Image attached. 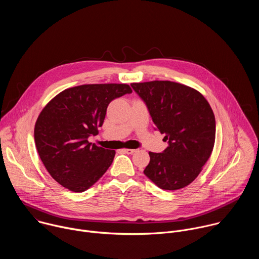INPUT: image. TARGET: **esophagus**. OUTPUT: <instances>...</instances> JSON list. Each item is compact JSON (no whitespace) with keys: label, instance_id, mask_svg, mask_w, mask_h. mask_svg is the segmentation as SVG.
Returning a JSON list of instances; mask_svg holds the SVG:
<instances>
[{"label":"esophagus","instance_id":"obj_1","mask_svg":"<svg viewBox=\"0 0 259 259\" xmlns=\"http://www.w3.org/2000/svg\"><path fill=\"white\" fill-rule=\"evenodd\" d=\"M135 152H136V150H131V149H124V150H123V153L128 154V155H132V154H134Z\"/></svg>","mask_w":259,"mask_h":259}]
</instances>
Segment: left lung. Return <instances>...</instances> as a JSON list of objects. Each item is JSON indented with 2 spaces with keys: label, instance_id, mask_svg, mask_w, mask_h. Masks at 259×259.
<instances>
[{
  "label": "left lung",
  "instance_id": "left-lung-1",
  "mask_svg": "<svg viewBox=\"0 0 259 259\" xmlns=\"http://www.w3.org/2000/svg\"><path fill=\"white\" fill-rule=\"evenodd\" d=\"M131 86L169 144L163 153H149L151 160L143 173L162 190L186 188L213 151L215 117L210 104L196 89L171 81Z\"/></svg>",
  "mask_w": 259,
  "mask_h": 259
}]
</instances>
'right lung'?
<instances>
[{
  "label": "right lung",
  "mask_w": 259,
  "mask_h": 259,
  "mask_svg": "<svg viewBox=\"0 0 259 259\" xmlns=\"http://www.w3.org/2000/svg\"><path fill=\"white\" fill-rule=\"evenodd\" d=\"M132 92L127 84H88L63 90L43 108L34 142L49 174L63 188L82 193L106 172L116 152L88 141L98 134L109 102Z\"/></svg>",
  "instance_id": "add662e5"
}]
</instances>
